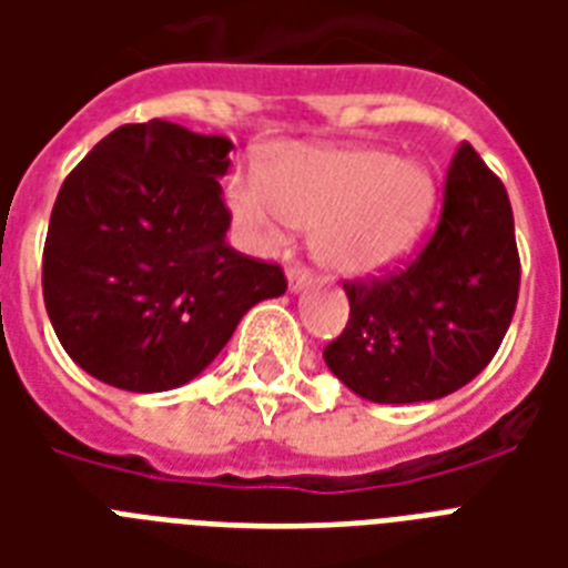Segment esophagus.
<instances>
[{
  "mask_svg": "<svg viewBox=\"0 0 568 568\" xmlns=\"http://www.w3.org/2000/svg\"><path fill=\"white\" fill-rule=\"evenodd\" d=\"M306 283H310V267L301 265V262L288 265V288H292V292H301Z\"/></svg>",
  "mask_w": 568,
  "mask_h": 568,
  "instance_id": "obj_1",
  "label": "esophagus"
}]
</instances>
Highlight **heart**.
<instances>
[{
    "label": "heart",
    "mask_w": 568,
    "mask_h": 568,
    "mask_svg": "<svg viewBox=\"0 0 568 568\" xmlns=\"http://www.w3.org/2000/svg\"><path fill=\"white\" fill-rule=\"evenodd\" d=\"M433 203L430 171L377 146L301 150L271 180L239 176L230 185L232 212L253 244L280 247L297 226L318 230V258L347 276L374 274L404 256Z\"/></svg>",
    "instance_id": "b5f03b06"
}]
</instances>
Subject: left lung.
I'll use <instances>...</instances> for the list:
<instances>
[{
  "label": "left lung",
  "mask_w": 568,
  "mask_h": 568,
  "mask_svg": "<svg viewBox=\"0 0 568 568\" xmlns=\"http://www.w3.org/2000/svg\"><path fill=\"white\" fill-rule=\"evenodd\" d=\"M519 280L507 189L475 146L459 144L436 230L395 271L345 283L351 318L324 347V359L374 404L450 395L501 347Z\"/></svg>",
  "instance_id": "1"
}]
</instances>
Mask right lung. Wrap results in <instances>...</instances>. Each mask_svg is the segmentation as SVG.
I'll list each match as a JSON object with an SVG mask.
<instances>
[{"instance_id":"add662e5","label":"right lung","mask_w":568,"mask_h":568,"mask_svg":"<svg viewBox=\"0 0 568 568\" xmlns=\"http://www.w3.org/2000/svg\"><path fill=\"white\" fill-rule=\"evenodd\" d=\"M232 141L126 123L64 180L43 244V303L70 359L123 392L194 379L283 267L226 244Z\"/></svg>"}]
</instances>
